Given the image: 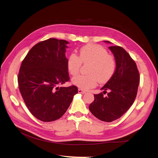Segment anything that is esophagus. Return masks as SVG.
I'll use <instances>...</instances> for the list:
<instances>
[{
  "label": "esophagus",
  "instance_id": "34e87169",
  "mask_svg": "<svg viewBox=\"0 0 158 158\" xmlns=\"http://www.w3.org/2000/svg\"><path fill=\"white\" fill-rule=\"evenodd\" d=\"M78 92L79 94H84V93H85V90L81 89V88H79L78 89Z\"/></svg>",
  "mask_w": 158,
  "mask_h": 158
}]
</instances>
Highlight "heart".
Returning a JSON list of instances; mask_svg holds the SVG:
<instances>
[{"label":"heart","instance_id":"obj_1","mask_svg":"<svg viewBox=\"0 0 158 158\" xmlns=\"http://www.w3.org/2000/svg\"><path fill=\"white\" fill-rule=\"evenodd\" d=\"M82 63L90 64L86 75H79L73 79V84L81 89L94 87L98 81L105 83L111 79L116 70V62L108 52L99 45L89 44L82 47L79 57L71 53L67 60V69L72 76L79 74Z\"/></svg>","mask_w":158,"mask_h":158}]
</instances>
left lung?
I'll return each mask as SVG.
<instances>
[{
  "mask_svg": "<svg viewBox=\"0 0 158 158\" xmlns=\"http://www.w3.org/2000/svg\"><path fill=\"white\" fill-rule=\"evenodd\" d=\"M109 49L115 57V72L101 88L103 93L94 94V100L89 106L96 118L106 122L119 119L130 109L135 102L140 81L138 69L129 53L119 46H110ZM106 90L109 92L104 97Z\"/></svg>",
  "mask_w": 158,
  "mask_h": 158,
  "instance_id": "obj_1",
  "label": "left lung"
}]
</instances>
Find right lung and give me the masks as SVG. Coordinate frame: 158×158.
<instances>
[{
    "label": "right lung",
    "instance_id": "right-lung-1",
    "mask_svg": "<svg viewBox=\"0 0 158 158\" xmlns=\"http://www.w3.org/2000/svg\"><path fill=\"white\" fill-rule=\"evenodd\" d=\"M65 40L49 39L38 43L23 60L18 84L26 106L42 122L60 119L78 93L75 85L59 87L69 81Z\"/></svg>",
    "mask_w": 158,
    "mask_h": 158
}]
</instances>
